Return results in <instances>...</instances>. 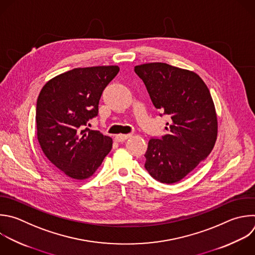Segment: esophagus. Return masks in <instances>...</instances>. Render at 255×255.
<instances>
[{"label": "esophagus", "instance_id": "esophagus-1", "mask_svg": "<svg viewBox=\"0 0 255 255\" xmlns=\"http://www.w3.org/2000/svg\"><path fill=\"white\" fill-rule=\"evenodd\" d=\"M131 136H132L131 134H119V135H116V136H115V140H116L117 142H123V141H125L126 139L130 138Z\"/></svg>", "mask_w": 255, "mask_h": 255}]
</instances>
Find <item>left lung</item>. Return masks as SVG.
Returning a JSON list of instances; mask_svg holds the SVG:
<instances>
[{"mask_svg":"<svg viewBox=\"0 0 255 255\" xmlns=\"http://www.w3.org/2000/svg\"><path fill=\"white\" fill-rule=\"evenodd\" d=\"M160 116L170 118L168 134L151 138L145 168L157 181H180L212 151L217 137V117L209 89L194 72L166 63L136 66Z\"/></svg>","mask_w":255,"mask_h":255,"instance_id":"8db88e82","label":"left lung"}]
</instances>
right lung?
<instances>
[{"label": "right lung", "instance_id": "add662e5", "mask_svg": "<svg viewBox=\"0 0 255 255\" xmlns=\"http://www.w3.org/2000/svg\"><path fill=\"white\" fill-rule=\"evenodd\" d=\"M118 72V66L75 68L51 79L39 94L38 141L46 157L73 179L92 176L112 149L109 136L88 126Z\"/></svg>", "mask_w": 255, "mask_h": 255}]
</instances>
